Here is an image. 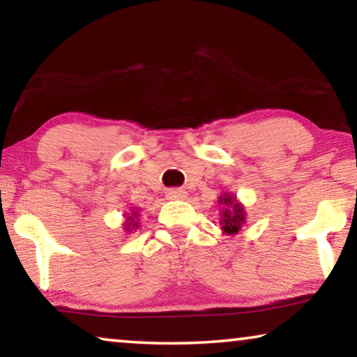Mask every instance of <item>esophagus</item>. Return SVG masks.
I'll use <instances>...</instances> for the list:
<instances>
[{
    "mask_svg": "<svg viewBox=\"0 0 357 357\" xmlns=\"http://www.w3.org/2000/svg\"><path fill=\"white\" fill-rule=\"evenodd\" d=\"M165 197L169 199H183L187 197V192L182 188H169L167 192H165Z\"/></svg>",
    "mask_w": 357,
    "mask_h": 357,
    "instance_id": "obj_1",
    "label": "esophagus"
}]
</instances>
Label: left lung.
Masks as SVG:
<instances>
[{
	"label": "left lung",
	"instance_id": "left-lung-1",
	"mask_svg": "<svg viewBox=\"0 0 357 357\" xmlns=\"http://www.w3.org/2000/svg\"><path fill=\"white\" fill-rule=\"evenodd\" d=\"M219 204H222L221 208V224L222 231L231 236V234H237L241 231L243 224H245V209L243 204L237 202V198L231 193H222L219 197Z\"/></svg>",
	"mask_w": 357,
	"mask_h": 357
}]
</instances>
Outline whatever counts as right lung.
I'll list each match as a JSON object with an SVG mask.
<instances>
[{"label":"right lung","instance_id":"add662e5","mask_svg":"<svg viewBox=\"0 0 357 357\" xmlns=\"http://www.w3.org/2000/svg\"><path fill=\"white\" fill-rule=\"evenodd\" d=\"M138 209L136 208H131L130 213H125V222H123V229L126 232H133L136 229L139 227V222H138Z\"/></svg>","mask_w":357,"mask_h":357}]
</instances>
